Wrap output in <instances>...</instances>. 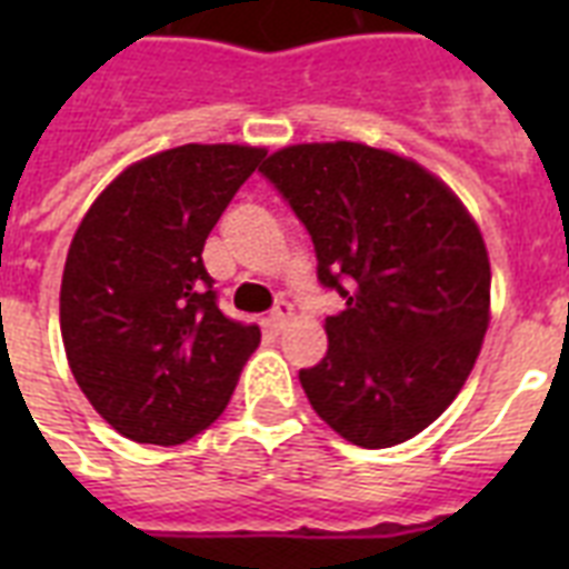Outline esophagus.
Returning <instances> with one entry per match:
<instances>
[{"instance_id": "1", "label": "esophagus", "mask_w": 569, "mask_h": 569, "mask_svg": "<svg viewBox=\"0 0 569 569\" xmlns=\"http://www.w3.org/2000/svg\"><path fill=\"white\" fill-rule=\"evenodd\" d=\"M289 319H292V303L280 301L274 307V310H271V316H268V328H271V330H283L286 321H289Z\"/></svg>"}]
</instances>
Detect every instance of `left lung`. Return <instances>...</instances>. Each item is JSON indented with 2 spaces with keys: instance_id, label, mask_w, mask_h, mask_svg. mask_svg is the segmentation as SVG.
<instances>
[{
  "instance_id": "8db88e82",
  "label": "left lung",
  "mask_w": 569,
  "mask_h": 569,
  "mask_svg": "<svg viewBox=\"0 0 569 569\" xmlns=\"http://www.w3.org/2000/svg\"><path fill=\"white\" fill-rule=\"evenodd\" d=\"M259 171L346 301L325 319L328 355L298 375L312 410L363 449L410 440L455 401L490 325L478 223L422 164L357 141L283 147Z\"/></svg>"
}]
</instances>
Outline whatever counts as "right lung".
<instances>
[{
	"instance_id": "1",
	"label": "right lung",
	"mask_w": 569,
	"mask_h": 569,
	"mask_svg": "<svg viewBox=\"0 0 569 569\" xmlns=\"http://www.w3.org/2000/svg\"><path fill=\"white\" fill-rule=\"evenodd\" d=\"M262 147L182 144L129 164L79 223L61 277V339L93 410L136 442L177 446L218 419L257 325L218 310L203 266Z\"/></svg>"
}]
</instances>
